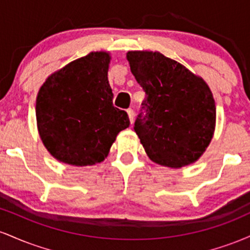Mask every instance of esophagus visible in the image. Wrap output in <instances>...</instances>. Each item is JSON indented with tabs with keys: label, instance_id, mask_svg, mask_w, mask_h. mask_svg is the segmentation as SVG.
I'll list each match as a JSON object with an SVG mask.
<instances>
[{
	"label": "esophagus",
	"instance_id": "obj_1",
	"mask_svg": "<svg viewBox=\"0 0 250 250\" xmlns=\"http://www.w3.org/2000/svg\"><path fill=\"white\" fill-rule=\"evenodd\" d=\"M127 114H128V116H129V121H130V123H133L134 122V116H135L133 109H128Z\"/></svg>",
	"mask_w": 250,
	"mask_h": 250
}]
</instances>
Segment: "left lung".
<instances>
[{
    "mask_svg": "<svg viewBox=\"0 0 250 250\" xmlns=\"http://www.w3.org/2000/svg\"><path fill=\"white\" fill-rule=\"evenodd\" d=\"M130 70L147 94L135 131L151 161L182 168L202 156L214 136L216 107L210 88L159 51L127 53Z\"/></svg>",
    "mask_w": 250,
    "mask_h": 250,
    "instance_id": "8db88e82",
    "label": "left lung"
}]
</instances>
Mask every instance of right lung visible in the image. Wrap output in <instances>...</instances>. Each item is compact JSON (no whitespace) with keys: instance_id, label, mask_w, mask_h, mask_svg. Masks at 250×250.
Returning a JSON list of instances; mask_svg holds the SVG:
<instances>
[{"instance_id":"add662e5","label":"right lung","mask_w":250,"mask_h":250,"mask_svg":"<svg viewBox=\"0 0 250 250\" xmlns=\"http://www.w3.org/2000/svg\"><path fill=\"white\" fill-rule=\"evenodd\" d=\"M110 60L107 51H91L54 71L40 88L37 130L57 161L75 167L102 162L130 125L127 113L113 105Z\"/></svg>"}]
</instances>
